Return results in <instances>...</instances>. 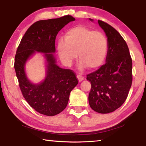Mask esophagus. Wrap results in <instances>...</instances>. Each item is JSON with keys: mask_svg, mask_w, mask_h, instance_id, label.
Wrapping results in <instances>:
<instances>
[{"mask_svg": "<svg viewBox=\"0 0 146 146\" xmlns=\"http://www.w3.org/2000/svg\"><path fill=\"white\" fill-rule=\"evenodd\" d=\"M77 78H78V81H79V82H82L83 80L84 79V76H81V75H77Z\"/></svg>", "mask_w": 146, "mask_h": 146, "instance_id": "esophagus-1", "label": "esophagus"}]
</instances>
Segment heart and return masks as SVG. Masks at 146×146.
<instances>
[{
  "instance_id": "1",
  "label": "heart",
  "mask_w": 146,
  "mask_h": 146,
  "mask_svg": "<svg viewBox=\"0 0 146 146\" xmlns=\"http://www.w3.org/2000/svg\"><path fill=\"white\" fill-rule=\"evenodd\" d=\"M108 50V42L104 34L82 26L68 30L64 40L60 38L58 43V52L61 61L70 66L78 53L81 70L101 67L106 58Z\"/></svg>"
}]
</instances>
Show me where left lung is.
Listing matches in <instances>:
<instances>
[{
    "label": "left lung",
    "mask_w": 146,
    "mask_h": 146,
    "mask_svg": "<svg viewBox=\"0 0 146 146\" xmlns=\"http://www.w3.org/2000/svg\"><path fill=\"white\" fill-rule=\"evenodd\" d=\"M98 23L108 37V50L106 63L87 75L91 83L88 102L94 111L106 114L113 112L126 101L132 83V60L118 31L101 20Z\"/></svg>",
    "instance_id": "1"
}]
</instances>
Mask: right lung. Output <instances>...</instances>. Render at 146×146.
I'll return each instance as SVG.
<instances>
[{"label":"right lung","mask_w":146,"mask_h":146,"mask_svg":"<svg viewBox=\"0 0 146 146\" xmlns=\"http://www.w3.org/2000/svg\"><path fill=\"white\" fill-rule=\"evenodd\" d=\"M75 18L66 15L56 19L38 21L31 25L17 48L14 69L23 96L31 108L46 116H54L63 111L68 104L71 91L78 84L75 73L56 64L52 53L59 31ZM38 52L45 53L47 74L44 80L34 84L27 79L24 66L29 57Z\"/></svg>","instance_id":"add662e5"}]
</instances>
